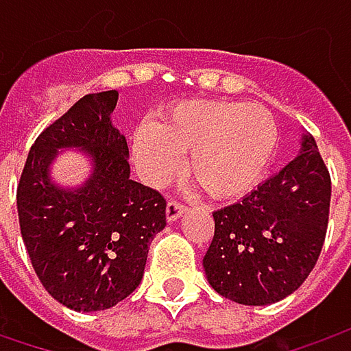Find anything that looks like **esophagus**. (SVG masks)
<instances>
[{
    "instance_id": "esophagus-1",
    "label": "esophagus",
    "mask_w": 351,
    "mask_h": 351,
    "mask_svg": "<svg viewBox=\"0 0 351 351\" xmlns=\"http://www.w3.org/2000/svg\"><path fill=\"white\" fill-rule=\"evenodd\" d=\"M183 213H185V205L180 203V201H176V199H169L168 205H166V219H168L169 223L171 221H178Z\"/></svg>"
}]
</instances>
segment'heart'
<instances>
[{"mask_svg": "<svg viewBox=\"0 0 351 351\" xmlns=\"http://www.w3.org/2000/svg\"><path fill=\"white\" fill-rule=\"evenodd\" d=\"M279 144L274 113L258 103L185 101L132 136V154L152 183L168 182L187 156V173L210 199H236L263 178Z\"/></svg>", "mask_w": 351, "mask_h": 351, "instance_id": "b5f03b06", "label": "heart"}]
</instances>
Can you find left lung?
<instances>
[{"instance_id":"1","label":"left lung","mask_w":351,"mask_h":351,"mask_svg":"<svg viewBox=\"0 0 351 351\" xmlns=\"http://www.w3.org/2000/svg\"><path fill=\"white\" fill-rule=\"evenodd\" d=\"M330 173L313 136L301 154L234 205L213 213L203 258L210 287L240 304H271L297 291L326 238Z\"/></svg>"}]
</instances>
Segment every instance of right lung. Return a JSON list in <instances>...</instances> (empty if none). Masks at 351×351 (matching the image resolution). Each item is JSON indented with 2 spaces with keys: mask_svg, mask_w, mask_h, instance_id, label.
I'll use <instances>...</instances> for the list:
<instances>
[{
  "mask_svg": "<svg viewBox=\"0 0 351 351\" xmlns=\"http://www.w3.org/2000/svg\"><path fill=\"white\" fill-rule=\"evenodd\" d=\"M119 93H89L48 125L17 185L21 236L43 287L77 313L105 311L138 287L150 242L166 226V199L130 180L127 138L111 125ZM60 147L94 162L82 188L62 190L47 166Z\"/></svg>",
  "mask_w": 351,
  "mask_h": 351,
  "instance_id": "1",
  "label": "right lung"
}]
</instances>
